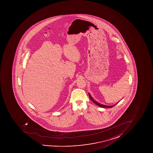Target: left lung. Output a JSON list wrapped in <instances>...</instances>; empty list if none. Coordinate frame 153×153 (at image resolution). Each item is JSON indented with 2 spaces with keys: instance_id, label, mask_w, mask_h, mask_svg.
Here are the masks:
<instances>
[{
  "instance_id": "left-lung-1",
  "label": "left lung",
  "mask_w": 153,
  "mask_h": 153,
  "mask_svg": "<svg viewBox=\"0 0 153 153\" xmlns=\"http://www.w3.org/2000/svg\"><path fill=\"white\" fill-rule=\"evenodd\" d=\"M89 96L90 98L91 99V100L93 102H94V103H95L97 105H98L99 107H102V108H112L114 106H115L117 104V103L116 104L114 105H113V106H106V105H102L101 104H100V103H99L98 102H97L95 100H94L93 99L92 97H91V95L90 94V93H89Z\"/></svg>"
}]
</instances>
